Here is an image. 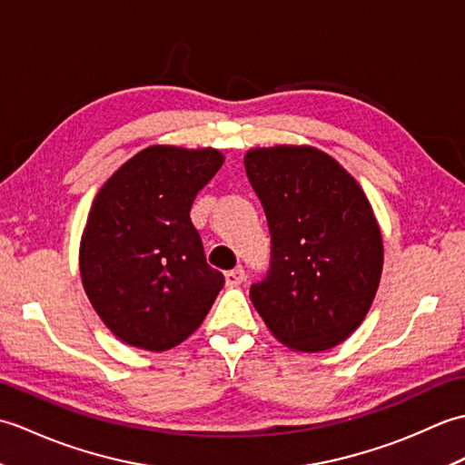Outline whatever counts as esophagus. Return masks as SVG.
I'll return each instance as SVG.
<instances>
[{"mask_svg": "<svg viewBox=\"0 0 465 465\" xmlns=\"http://www.w3.org/2000/svg\"><path fill=\"white\" fill-rule=\"evenodd\" d=\"M245 280V272L243 268H235L225 272V285L227 288H235V285H240Z\"/></svg>", "mask_w": 465, "mask_h": 465, "instance_id": "34e87169", "label": "esophagus"}]
</instances>
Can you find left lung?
Wrapping results in <instances>:
<instances>
[{
	"label": "left lung",
	"mask_w": 465,
	"mask_h": 465,
	"mask_svg": "<svg viewBox=\"0 0 465 465\" xmlns=\"http://www.w3.org/2000/svg\"><path fill=\"white\" fill-rule=\"evenodd\" d=\"M272 235L268 275L250 298L265 325L298 351H323L358 328L378 292L383 243L368 197L313 147L245 155Z\"/></svg>",
	"instance_id": "left-lung-1"
}]
</instances>
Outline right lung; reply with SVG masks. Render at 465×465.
<instances>
[{"label": "right lung", "instance_id": "right-lung-1", "mask_svg": "<svg viewBox=\"0 0 465 465\" xmlns=\"http://www.w3.org/2000/svg\"><path fill=\"white\" fill-rule=\"evenodd\" d=\"M223 163L215 150L152 145L95 195L80 248L94 310L117 338L165 351L200 328L223 273L205 262L190 210Z\"/></svg>", "mask_w": 465, "mask_h": 465}]
</instances>
